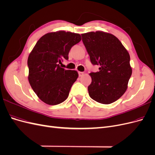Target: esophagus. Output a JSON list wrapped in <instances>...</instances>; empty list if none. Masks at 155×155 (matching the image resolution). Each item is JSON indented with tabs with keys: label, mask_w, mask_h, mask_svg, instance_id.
<instances>
[{
	"label": "esophagus",
	"mask_w": 155,
	"mask_h": 155,
	"mask_svg": "<svg viewBox=\"0 0 155 155\" xmlns=\"http://www.w3.org/2000/svg\"><path fill=\"white\" fill-rule=\"evenodd\" d=\"M78 74H79V76H80V77L82 76H83V74H84V73L82 72H79Z\"/></svg>",
	"instance_id": "esophagus-1"
}]
</instances>
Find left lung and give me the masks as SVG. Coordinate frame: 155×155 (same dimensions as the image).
Listing matches in <instances>:
<instances>
[{
    "label": "left lung",
    "instance_id": "obj_1",
    "mask_svg": "<svg viewBox=\"0 0 155 155\" xmlns=\"http://www.w3.org/2000/svg\"><path fill=\"white\" fill-rule=\"evenodd\" d=\"M82 41L94 65L100 71L91 72L88 87L92 100L102 104L118 100L125 92L132 74L130 55L114 35L102 31L82 34Z\"/></svg>",
    "mask_w": 155,
    "mask_h": 155
}]
</instances>
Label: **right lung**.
<instances>
[{
  "label": "right lung",
  "instance_id": "add662e5",
  "mask_svg": "<svg viewBox=\"0 0 155 155\" xmlns=\"http://www.w3.org/2000/svg\"><path fill=\"white\" fill-rule=\"evenodd\" d=\"M81 40L79 34L58 31L41 37L28 59V81L35 93L45 104L55 105L67 100L78 78L76 70H65L59 64L68 59L72 46Z\"/></svg>",
  "mask_w": 155,
  "mask_h": 155
}]
</instances>
